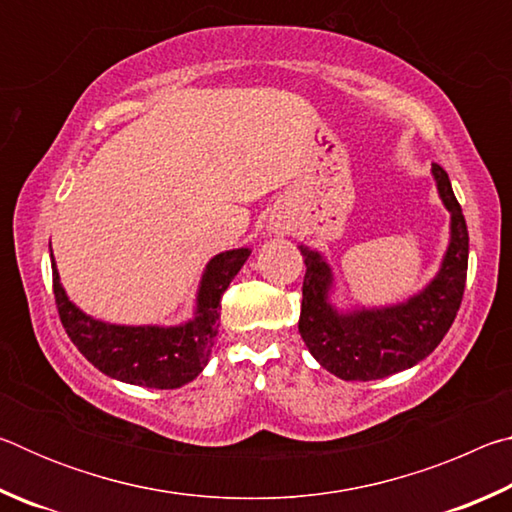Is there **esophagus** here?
Segmentation results:
<instances>
[{"label": "esophagus", "mask_w": 512, "mask_h": 512, "mask_svg": "<svg viewBox=\"0 0 512 512\" xmlns=\"http://www.w3.org/2000/svg\"><path fill=\"white\" fill-rule=\"evenodd\" d=\"M271 230L275 232V235H284V232L289 230V225L287 223H282V221H273V225H271Z\"/></svg>", "instance_id": "obj_1"}]
</instances>
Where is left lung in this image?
<instances>
[{"mask_svg": "<svg viewBox=\"0 0 512 512\" xmlns=\"http://www.w3.org/2000/svg\"><path fill=\"white\" fill-rule=\"evenodd\" d=\"M440 201L452 214L449 246L436 277L400 305L339 311L329 302L334 275L318 250L298 246L305 257L298 329L314 359L345 381H370L406 370L438 348L461 307L470 237L447 171L431 164Z\"/></svg>", "mask_w": 512, "mask_h": 512, "instance_id": "8db88e82", "label": "left lung"}]
</instances>
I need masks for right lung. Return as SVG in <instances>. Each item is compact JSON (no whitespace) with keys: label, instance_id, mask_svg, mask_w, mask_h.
I'll use <instances>...</instances> for the list:
<instances>
[{"label":"right lung","instance_id":"obj_1","mask_svg":"<svg viewBox=\"0 0 512 512\" xmlns=\"http://www.w3.org/2000/svg\"><path fill=\"white\" fill-rule=\"evenodd\" d=\"M250 257V248L225 250L205 266L194 318L183 325H110L67 298L56 262L54 298L60 323L79 352L112 379L146 388H180L201 375L219 334L221 296Z\"/></svg>","mask_w":512,"mask_h":512}]
</instances>
